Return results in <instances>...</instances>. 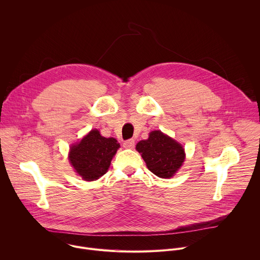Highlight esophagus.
I'll use <instances>...</instances> for the list:
<instances>
[{
    "instance_id": "obj_1",
    "label": "esophagus",
    "mask_w": 260,
    "mask_h": 260,
    "mask_svg": "<svg viewBox=\"0 0 260 260\" xmlns=\"http://www.w3.org/2000/svg\"><path fill=\"white\" fill-rule=\"evenodd\" d=\"M123 147L126 148V149H133V148L135 147V140L134 139H129V140L124 141Z\"/></svg>"
}]
</instances>
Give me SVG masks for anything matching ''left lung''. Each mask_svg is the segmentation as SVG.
I'll return each instance as SVG.
<instances>
[{
  "label": "left lung",
  "instance_id": "1",
  "mask_svg": "<svg viewBox=\"0 0 260 260\" xmlns=\"http://www.w3.org/2000/svg\"><path fill=\"white\" fill-rule=\"evenodd\" d=\"M136 149L149 171L165 179L173 177L185 158L183 147L160 131L151 132L149 138L137 144Z\"/></svg>",
  "mask_w": 260,
  "mask_h": 260
}]
</instances>
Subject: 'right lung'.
Returning <instances> with one entry per match:
<instances>
[{
    "instance_id": "1",
    "label": "right lung",
    "mask_w": 260,
    "mask_h": 260,
    "mask_svg": "<svg viewBox=\"0 0 260 260\" xmlns=\"http://www.w3.org/2000/svg\"><path fill=\"white\" fill-rule=\"evenodd\" d=\"M119 147L114 138L107 139L92 129L79 144L71 147L70 161L84 180L93 181L107 173Z\"/></svg>"
}]
</instances>
